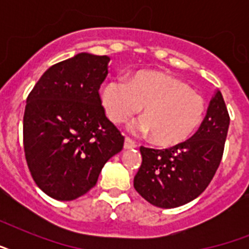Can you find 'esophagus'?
Returning <instances> with one entry per match:
<instances>
[{"label": "esophagus", "instance_id": "1", "mask_svg": "<svg viewBox=\"0 0 249 249\" xmlns=\"http://www.w3.org/2000/svg\"><path fill=\"white\" fill-rule=\"evenodd\" d=\"M137 144L134 141H132L129 137H126L125 138V142H124V148L125 150H130V148H136Z\"/></svg>", "mask_w": 249, "mask_h": 249}]
</instances>
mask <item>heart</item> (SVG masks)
Returning a JSON list of instances; mask_svg holds the SVG:
<instances>
[{
  "label": "heart",
  "mask_w": 249,
  "mask_h": 249,
  "mask_svg": "<svg viewBox=\"0 0 249 249\" xmlns=\"http://www.w3.org/2000/svg\"><path fill=\"white\" fill-rule=\"evenodd\" d=\"M107 116L115 124L130 120L143 107L136 130L152 134L160 146L183 143L204 119L205 101L189 84L156 71L137 72L129 79L112 80L101 94Z\"/></svg>",
  "instance_id": "obj_1"
}]
</instances>
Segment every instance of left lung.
<instances>
[{
    "label": "left lung",
    "instance_id": "left-lung-1",
    "mask_svg": "<svg viewBox=\"0 0 249 249\" xmlns=\"http://www.w3.org/2000/svg\"><path fill=\"white\" fill-rule=\"evenodd\" d=\"M229 124L228 108L217 90L191 138L165 150L141 146L142 164L134 177L137 193L159 208H176L196 199L220 165Z\"/></svg>",
    "mask_w": 249,
    "mask_h": 249
}]
</instances>
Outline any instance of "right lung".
Listing matches in <instances>:
<instances>
[{"instance_id": "right-lung-1", "label": "right lung", "mask_w": 249, "mask_h": 249, "mask_svg": "<svg viewBox=\"0 0 249 249\" xmlns=\"http://www.w3.org/2000/svg\"><path fill=\"white\" fill-rule=\"evenodd\" d=\"M108 62L107 55L80 53L49 68L27 98L25 160L36 185L53 199L83 196L123 150L124 137L106 117L99 97Z\"/></svg>"}]
</instances>
